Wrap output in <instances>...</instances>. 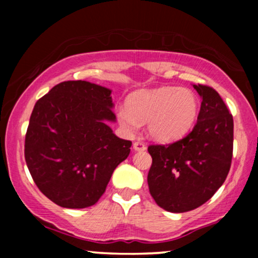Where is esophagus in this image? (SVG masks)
Listing matches in <instances>:
<instances>
[{"instance_id":"esophagus-1","label":"esophagus","mask_w":258,"mask_h":258,"mask_svg":"<svg viewBox=\"0 0 258 258\" xmlns=\"http://www.w3.org/2000/svg\"><path fill=\"white\" fill-rule=\"evenodd\" d=\"M146 149V144L142 143V142H135V143H133V150H136V152H144Z\"/></svg>"}]
</instances>
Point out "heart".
<instances>
[{"mask_svg": "<svg viewBox=\"0 0 258 258\" xmlns=\"http://www.w3.org/2000/svg\"><path fill=\"white\" fill-rule=\"evenodd\" d=\"M199 103L195 93L186 87L162 86L132 93L126 106L117 109V121L127 133L147 122V132L154 141L168 143L188 133L198 116Z\"/></svg>", "mask_w": 258, "mask_h": 258, "instance_id": "1", "label": "heart"}]
</instances>
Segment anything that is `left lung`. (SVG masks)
I'll list each match as a JSON object with an SVG mask.
<instances>
[{"label":"left lung","mask_w":258,"mask_h":258,"mask_svg":"<svg viewBox=\"0 0 258 258\" xmlns=\"http://www.w3.org/2000/svg\"><path fill=\"white\" fill-rule=\"evenodd\" d=\"M201 98L193 131L168 146H149L153 164L148 185L160 207L190 211L211 199L223 184L233 156V116L209 86L193 85Z\"/></svg>","instance_id":"left-lung-1"}]
</instances>
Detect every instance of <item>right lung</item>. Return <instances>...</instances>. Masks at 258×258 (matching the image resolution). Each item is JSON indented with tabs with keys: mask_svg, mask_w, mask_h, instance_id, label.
<instances>
[{
	"mask_svg": "<svg viewBox=\"0 0 258 258\" xmlns=\"http://www.w3.org/2000/svg\"><path fill=\"white\" fill-rule=\"evenodd\" d=\"M111 90L88 81H65L38 99L25 137L32 179L53 203L92 206L104 194L131 141L115 136Z\"/></svg>",
	"mask_w": 258,
	"mask_h": 258,
	"instance_id": "right-lung-1",
	"label": "right lung"
}]
</instances>
